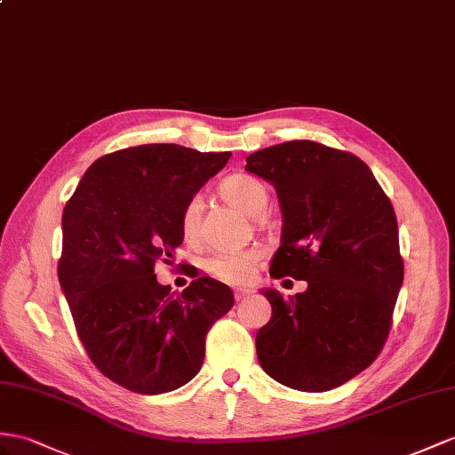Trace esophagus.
<instances>
[{
    "label": "esophagus",
    "instance_id": "obj_1",
    "mask_svg": "<svg viewBox=\"0 0 455 455\" xmlns=\"http://www.w3.org/2000/svg\"><path fill=\"white\" fill-rule=\"evenodd\" d=\"M250 294H251V290H236L235 292V298H236V301H242V299H246V298H250Z\"/></svg>",
    "mask_w": 455,
    "mask_h": 455
}]
</instances>
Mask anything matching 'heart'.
Instances as JSON below:
<instances>
[{
  "label": "heart",
  "instance_id": "1",
  "mask_svg": "<svg viewBox=\"0 0 455 455\" xmlns=\"http://www.w3.org/2000/svg\"><path fill=\"white\" fill-rule=\"evenodd\" d=\"M220 196L235 205L243 215L251 219H259L265 215L267 207H269V190L267 186L246 172H236L223 180L219 186ZM202 197L194 196L192 200L184 205L180 215V230L186 240H194L197 236V228H200L202 219ZM263 259V251L258 248L240 250V251H223L217 253L207 261V271L213 276L220 278L225 283L232 284H246L250 283L255 269Z\"/></svg>",
  "mask_w": 455,
  "mask_h": 455
}]
</instances>
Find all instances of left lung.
Here are the masks:
<instances>
[{
  "label": "left lung",
  "mask_w": 455,
  "mask_h": 455,
  "mask_svg": "<svg viewBox=\"0 0 455 455\" xmlns=\"http://www.w3.org/2000/svg\"><path fill=\"white\" fill-rule=\"evenodd\" d=\"M246 171L281 205L271 276L307 283L290 299L261 290L273 313L255 336L259 365L294 390H332L365 371L388 336L403 283L394 207L363 161L309 140L255 151Z\"/></svg>",
  "instance_id": "left-lung-1"
}]
</instances>
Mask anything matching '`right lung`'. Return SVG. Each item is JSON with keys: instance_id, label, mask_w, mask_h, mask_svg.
Masks as SVG:
<instances>
[{"instance_id": "1", "label": "right lung", "mask_w": 455, "mask_h": 455, "mask_svg": "<svg viewBox=\"0 0 455 455\" xmlns=\"http://www.w3.org/2000/svg\"><path fill=\"white\" fill-rule=\"evenodd\" d=\"M228 157L177 144L115 151L92 163L65 205L61 290L90 359L126 390L151 395L190 382L207 331L235 306L212 276L182 294L156 276L184 240V205Z\"/></svg>"}]
</instances>
